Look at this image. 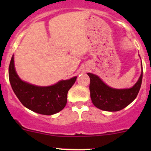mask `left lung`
<instances>
[{"instance_id":"obj_1","label":"left lung","mask_w":151,"mask_h":151,"mask_svg":"<svg viewBox=\"0 0 151 151\" xmlns=\"http://www.w3.org/2000/svg\"><path fill=\"white\" fill-rule=\"evenodd\" d=\"M142 69V65L141 64ZM90 77V92L93 104L99 109L109 112L123 109L136 99L142 80V70L137 82L131 88L115 89L106 85L97 75L88 73Z\"/></svg>"}]
</instances>
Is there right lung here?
I'll return each instance as SVG.
<instances>
[{
  "label": "right lung",
  "mask_w": 151,
  "mask_h": 151,
  "mask_svg": "<svg viewBox=\"0 0 151 151\" xmlns=\"http://www.w3.org/2000/svg\"><path fill=\"white\" fill-rule=\"evenodd\" d=\"M10 84L15 95L24 106L33 112L51 115L61 111L67 102V93L77 77L60 80L50 86H37L21 80L14 68V55L9 68Z\"/></svg>",
  "instance_id": "add662e5"
}]
</instances>
